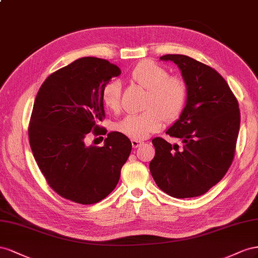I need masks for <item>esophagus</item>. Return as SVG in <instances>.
<instances>
[{"instance_id":"obj_1","label":"esophagus","mask_w":258,"mask_h":258,"mask_svg":"<svg viewBox=\"0 0 258 258\" xmlns=\"http://www.w3.org/2000/svg\"><path fill=\"white\" fill-rule=\"evenodd\" d=\"M141 145H143V142L141 141H135V139H132V146H133V148H137Z\"/></svg>"}]
</instances>
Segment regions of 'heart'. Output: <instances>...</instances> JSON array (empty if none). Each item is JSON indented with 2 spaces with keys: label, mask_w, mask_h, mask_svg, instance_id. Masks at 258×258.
<instances>
[{
  "label": "heart",
  "mask_w": 258,
  "mask_h": 258,
  "mask_svg": "<svg viewBox=\"0 0 258 258\" xmlns=\"http://www.w3.org/2000/svg\"><path fill=\"white\" fill-rule=\"evenodd\" d=\"M134 83L147 88L144 112L128 114L115 124V131L131 139L141 141L178 119L187 101V85L181 78L168 76L162 66L151 60H143L132 69L128 76ZM104 106L117 111L120 109L121 90L117 82H109L102 88Z\"/></svg>",
  "instance_id": "obj_1"
}]
</instances>
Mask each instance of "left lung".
Listing matches in <instances>:
<instances>
[{
  "instance_id": "left-lung-1",
  "label": "left lung",
  "mask_w": 258,
  "mask_h": 258,
  "mask_svg": "<svg viewBox=\"0 0 258 258\" xmlns=\"http://www.w3.org/2000/svg\"><path fill=\"white\" fill-rule=\"evenodd\" d=\"M179 67L187 85V104L166 134L182 147L156 137L149 167L158 187L174 198L207 194L232 163L240 128L238 99L226 80L210 66L185 55H164Z\"/></svg>"
}]
</instances>
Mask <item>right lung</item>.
<instances>
[{"label":"right lung","instance_id":"1","mask_svg":"<svg viewBox=\"0 0 258 258\" xmlns=\"http://www.w3.org/2000/svg\"><path fill=\"white\" fill-rule=\"evenodd\" d=\"M116 64L83 57L51 73L36 95L28 134L33 157L48 186L79 204H94L115 188L132 144L111 132L102 147L85 145L88 134L106 135L102 88L119 77Z\"/></svg>","mask_w":258,"mask_h":258}]
</instances>
